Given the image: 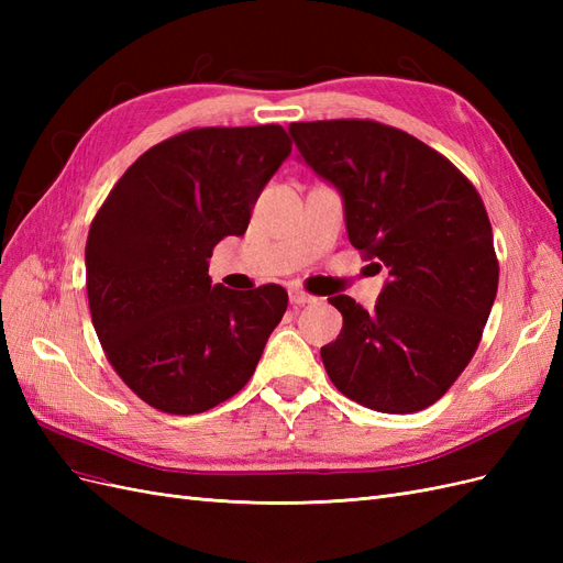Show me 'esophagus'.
<instances>
[{
  "instance_id": "1",
  "label": "esophagus",
  "mask_w": 563,
  "mask_h": 563,
  "mask_svg": "<svg viewBox=\"0 0 563 563\" xmlns=\"http://www.w3.org/2000/svg\"><path fill=\"white\" fill-rule=\"evenodd\" d=\"M288 300H291V305H296V308H302V305L314 302V298L310 294L300 291V288H294V291H288Z\"/></svg>"
}]
</instances>
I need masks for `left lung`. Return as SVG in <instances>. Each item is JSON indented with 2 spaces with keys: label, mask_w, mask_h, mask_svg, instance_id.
<instances>
[{
  "label": "left lung",
  "mask_w": 563,
  "mask_h": 563,
  "mask_svg": "<svg viewBox=\"0 0 563 563\" xmlns=\"http://www.w3.org/2000/svg\"><path fill=\"white\" fill-rule=\"evenodd\" d=\"M300 157L343 197L350 244L387 267L376 310L350 296L335 343L321 347L331 383L380 413H416L465 371L498 291L484 201L437 150L371 119L288 126Z\"/></svg>",
  "instance_id": "8db88e82"
}]
</instances>
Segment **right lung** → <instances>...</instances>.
Instances as JSON below:
<instances>
[{
	"label": "right lung",
	"mask_w": 563,
	"mask_h": 563,
	"mask_svg": "<svg viewBox=\"0 0 563 563\" xmlns=\"http://www.w3.org/2000/svg\"><path fill=\"white\" fill-rule=\"evenodd\" d=\"M291 155L279 124L183 131L135 159L87 240L91 321L112 368L152 408L195 416L234 397L258 366L288 296L211 286L223 236Z\"/></svg>",
	"instance_id": "add662e5"
}]
</instances>
